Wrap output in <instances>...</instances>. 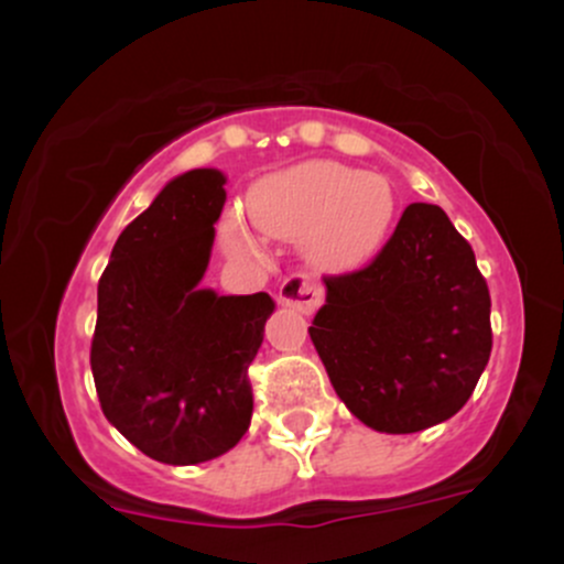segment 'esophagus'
<instances>
[{
  "instance_id": "esophagus-1",
  "label": "esophagus",
  "mask_w": 564,
  "mask_h": 564,
  "mask_svg": "<svg viewBox=\"0 0 564 564\" xmlns=\"http://www.w3.org/2000/svg\"><path fill=\"white\" fill-rule=\"evenodd\" d=\"M278 300L289 307L302 310V313H313L321 307L323 289L307 273H291L278 289Z\"/></svg>"
}]
</instances>
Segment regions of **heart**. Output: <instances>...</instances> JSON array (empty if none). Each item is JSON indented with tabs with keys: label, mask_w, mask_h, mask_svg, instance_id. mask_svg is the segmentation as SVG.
Instances as JSON below:
<instances>
[{
	"label": "heart",
	"mask_w": 564,
	"mask_h": 564,
	"mask_svg": "<svg viewBox=\"0 0 564 564\" xmlns=\"http://www.w3.org/2000/svg\"><path fill=\"white\" fill-rule=\"evenodd\" d=\"M257 230L278 241H307L323 268H355L384 241L394 215L392 187L379 174H364L334 161H310L262 180L249 193ZM232 251H251L243 225L228 223Z\"/></svg>",
	"instance_id": "b5f03b06"
}]
</instances>
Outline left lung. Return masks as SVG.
I'll use <instances>...</instances> for the list:
<instances>
[{
  "label": "left lung",
  "mask_w": 564,
  "mask_h": 564,
  "mask_svg": "<svg viewBox=\"0 0 564 564\" xmlns=\"http://www.w3.org/2000/svg\"><path fill=\"white\" fill-rule=\"evenodd\" d=\"M323 281L310 339L360 422L408 435L462 411L494 347L490 294L440 206H405L366 268Z\"/></svg>",
  "instance_id": "1"
}]
</instances>
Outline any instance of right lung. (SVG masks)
Here are the masks:
<instances>
[{"label":"right lung","instance_id":"right-lung-1","mask_svg":"<svg viewBox=\"0 0 564 564\" xmlns=\"http://www.w3.org/2000/svg\"><path fill=\"white\" fill-rule=\"evenodd\" d=\"M225 177H174L121 230L97 283L89 349L106 419L134 448L187 467L223 456L254 411L249 366L275 302L200 289L225 206Z\"/></svg>","mask_w":564,"mask_h":564}]
</instances>
